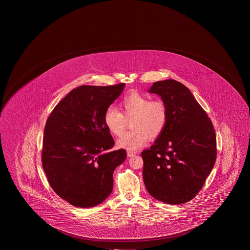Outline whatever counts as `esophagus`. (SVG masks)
Returning <instances> with one entry per match:
<instances>
[{
  "label": "esophagus",
  "instance_id": "obj_1",
  "mask_svg": "<svg viewBox=\"0 0 250 250\" xmlns=\"http://www.w3.org/2000/svg\"><path fill=\"white\" fill-rule=\"evenodd\" d=\"M136 153H137L136 151H131V150L127 151V156H128V157H132V156L135 155Z\"/></svg>",
  "mask_w": 250,
  "mask_h": 250
}]
</instances>
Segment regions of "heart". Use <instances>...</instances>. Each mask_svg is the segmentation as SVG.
I'll use <instances>...</instances> for the list:
<instances>
[{"label":"heart","instance_id":"1","mask_svg":"<svg viewBox=\"0 0 250 250\" xmlns=\"http://www.w3.org/2000/svg\"><path fill=\"white\" fill-rule=\"evenodd\" d=\"M121 112L115 107H108L104 114V123L108 131L121 135L126 120H131V131L121 136L117 146L127 150H136L146 143L148 139H157L164 131L168 121V110L161 99H151L138 92H131L120 102Z\"/></svg>","mask_w":250,"mask_h":250}]
</instances>
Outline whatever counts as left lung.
Wrapping results in <instances>:
<instances>
[{
  "label": "left lung",
  "mask_w": 250,
  "mask_h": 250,
  "mask_svg": "<svg viewBox=\"0 0 250 250\" xmlns=\"http://www.w3.org/2000/svg\"><path fill=\"white\" fill-rule=\"evenodd\" d=\"M160 96L168 110L162 134L142 151L143 179L158 201L183 204L196 196L216 160V137L207 112L188 87L173 79L148 90Z\"/></svg>",
  "instance_id": "1"
}]
</instances>
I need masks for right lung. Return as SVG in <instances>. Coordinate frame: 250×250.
Returning <instances> with one entry per match:
<instances>
[{
    "label": "right lung",
    "mask_w": 250,
    "mask_h": 250,
    "mask_svg": "<svg viewBox=\"0 0 250 250\" xmlns=\"http://www.w3.org/2000/svg\"><path fill=\"white\" fill-rule=\"evenodd\" d=\"M125 85L79 86L58 103L47 119L43 171L55 192L72 206L92 208L111 194L113 172L125 160L126 151H111L114 140L104 114Z\"/></svg>",
    "instance_id": "add662e5"
}]
</instances>
